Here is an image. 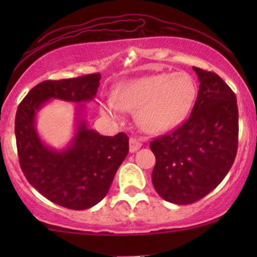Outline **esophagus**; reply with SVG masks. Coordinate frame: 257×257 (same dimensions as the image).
<instances>
[{
    "label": "esophagus",
    "mask_w": 257,
    "mask_h": 257,
    "mask_svg": "<svg viewBox=\"0 0 257 257\" xmlns=\"http://www.w3.org/2000/svg\"><path fill=\"white\" fill-rule=\"evenodd\" d=\"M141 145H143V144H141V141L139 140V139H137V138L129 139V151H131L132 153L138 151V150L141 147Z\"/></svg>",
    "instance_id": "1"
}]
</instances>
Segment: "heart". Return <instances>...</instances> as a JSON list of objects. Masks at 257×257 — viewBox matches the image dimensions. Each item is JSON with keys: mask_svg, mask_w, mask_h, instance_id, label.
<instances>
[{"mask_svg": "<svg viewBox=\"0 0 257 257\" xmlns=\"http://www.w3.org/2000/svg\"><path fill=\"white\" fill-rule=\"evenodd\" d=\"M196 95V82L190 75L159 73L118 85L102 107L113 117H119L122 110L137 111L140 128L156 134L180 124L192 110Z\"/></svg>", "mask_w": 257, "mask_h": 257, "instance_id": "b5f03b06", "label": "heart"}]
</instances>
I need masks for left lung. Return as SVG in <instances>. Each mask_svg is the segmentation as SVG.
<instances>
[{
	"instance_id": "1",
	"label": "left lung",
	"mask_w": 257,
	"mask_h": 257,
	"mask_svg": "<svg viewBox=\"0 0 257 257\" xmlns=\"http://www.w3.org/2000/svg\"><path fill=\"white\" fill-rule=\"evenodd\" d=\"M193 70L199 90L190 118L150 144L156 156L153 187L174 204H191L215 190L231 169L238 149L234 93L215 72Z\"/></svg>"
}]
</instances>
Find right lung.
I'll list each match as a JSON object with an SVG mask.
<instances>
[{
	"label": "right lung",
	"mask_w": 257,
	"mask_h": 257,
	"mask_svg": "<svg viewBox=\"0 0 257 257\" xmlns=\"http://www.w3.org/2000/svg\"><path fill=\"white\" fill-rule=\"evenodd\" d=\"M100 73L43 81L35 85L18 106L16 139L19 163L28 181L55 204L84 210L107 194L112 180L129 152L124 133L104 137L81 118L83 102L96 95ZM52 98L79 103L75 137L64 150H54L40 140L36 114Z\"/></svg>",
	"instance_id": "1"
}]
</instances>
